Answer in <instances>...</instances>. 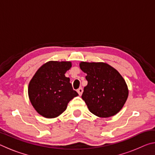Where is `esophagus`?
<instances>
[{
	"instance_id": "34e87169",
	"label": "esophagus",
	"mask_w": 155,
	"mask_h": 155,
	"mask_svg": "<svg viewBox=\"0 0 155 155\" xmlns=\"http://www.w3.org/2000/svg\"><path fill=\"white\" fill-rule=\"evenodd\" d=\"M83 91V88H82V87L78 88V90H77V92L78 93V94H79V96H81V95H82Z\"/></svg>"
}]
</instances>
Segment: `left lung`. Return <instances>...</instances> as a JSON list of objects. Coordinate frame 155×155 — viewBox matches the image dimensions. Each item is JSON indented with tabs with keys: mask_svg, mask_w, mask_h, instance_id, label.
I'll use <instances>...</instances> for the list:
<instances>
[{
	"mask_svg": "<svg viewBox=\"0 0 155 155\" xmlns=\"http://www.w3.org/2000/svg\"><path fill=\"white\" fill-rule=\"evenodd\" d=\"M80 68L87 74V85L82 98L89 110L96 116L109 117L117 114L128 96L127 83L121 74L103 62H81Z\"/></svg>",
	"mask_w": 155,
	"mask_h": 155,
	"instance_id": "1",
	"label": "left lung"
}]
</instances>
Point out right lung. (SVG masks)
Masks as SVG:
<instances>
[{"instance_id":"right-lung-1","label":"right lung","mask_w":155,"mask_h":155,"mask_svg":"<svg viewBox=\"0 0 155 155\" xmlns=\"http://www.w3.org/2000/svg\"><path fill=\"white\" fill-rule=\"evenodd\" d=\"M72 67L70 61H51L35 72L28 84L31 104L39 114L54 118L67 108L68 103L78 94L73 90L65 72Z\"/></svg>"}]
</instances>
